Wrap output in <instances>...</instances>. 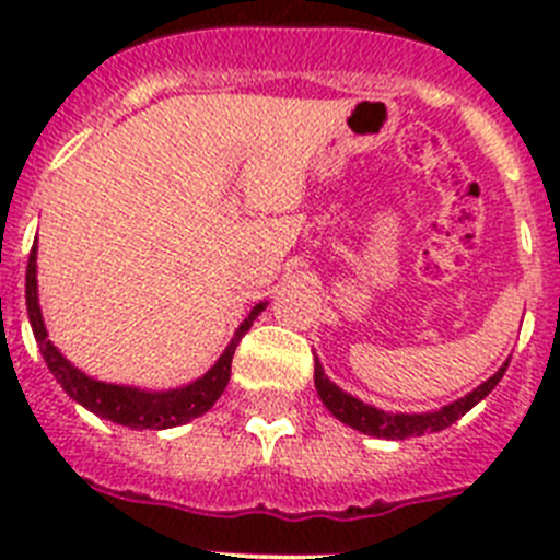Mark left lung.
Instances as JSON below:
<instances>
[{
  "instance_id": "left-lung-1",
  "label": "left lung",
  "mask_w": 560,
  "mask_h": 560,
  "mask_svg": "<svg viewBox=\"0 0 560 560\" xmlns=\"http://www.w3.org/2000/svg\"><path fill=\"white\" fill-rule=\"evenodd\" d=\"M504 370H508V361H504L502 368H499L491 378L485 381V384H479L474 393L454 400V404H448V407L434 409V412H423V415H404V412L393 415V412H384V409L370 407V404H364V400L353 398V395H348L345 389L336 387L334 381L325 375L319 361H314V384L325 407H328L330 415L339 418L341 423H348V427L359 429V432L364 434H373V438L407 440V438H420V434H427V432H443V429H448L452 423H457L468 409L477 407L479 400L497 387L499 381H502Z\"/></svg>"
}]
</instances>
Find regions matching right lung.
<instances>
[{
  "label": "right lung",
  "mask_w": 560,
  "mask_h": 560,
  "mask_svg": "<svg viewBox=\"0 0 560 560\" xmlns=\"http://www.w3.org/2000/svg\"><path fill=\"white\" fill-rule=\"evenodd\" d=\"M36 244L30 249L27 260V280H24V296H27V316L30 328L36 336L38 348H42L44 361H47L49 373L56 375V381L63 387V393L72 400H78L89 412L101 415V418L120 423L128 429H173L182 427L187 420L199 418L207 409L221 398V393L230 384L232 373V355H235L237 341L244 339L246 330L257 319V314L266 308V303L255 305L252 314L246 316L241 328L235 330L232 341L221 353V359L201 375L199 381H192L187 387L167 389V393H148V389L137 387H120V384H106V381L89 378L78 368H72L52 341L47 339V328H44L42 308H38V280H36Z\"/></svg>",
  "instance_id": "obj_1"
}]
</instances>
